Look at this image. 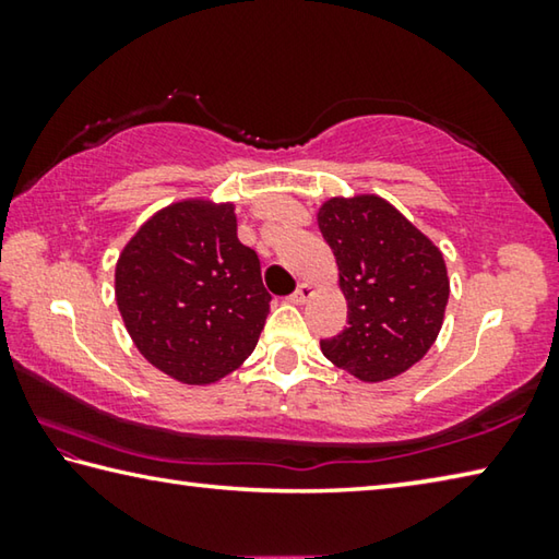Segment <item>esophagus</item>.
I'll return each mask as SVG.
<instances>
[{"mask_svg":"<svg viewBox=\"0 0 559 559\" xmlns=\"http://www.w3.org/2000/svg\"><path fill=\"white\" fill-rule=\"evenodd\" d=\"M313 293H316V288L310 286V283H300L298 290L290 296V302H296V306H302V302H306L310 296H313Z\"/></svg>","mask_w":559,"mask_h":559,"instance_id":"esophagus-1","label":"esophagus"}]
</instances>
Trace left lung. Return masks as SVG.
Here are the masks:
<instances>
[{
    "instance_id": "obj_1",
    "label": "left lung",
    "mask_w": 559,
    "mask_h": 559,
    "mask_svg": "<svg viewBox=\"0 0 559 559\" xmlns=\"http://www.w3.org/2000/svg\"><path fill=\"white\" fill-rule=\"evenodd\" d=\"M318 226L335 253L347 328L320 349L362 382H384L429 353L443 325L449 276L443 253L377 194L330 197Z\"/></svg>"
}]
</instances>
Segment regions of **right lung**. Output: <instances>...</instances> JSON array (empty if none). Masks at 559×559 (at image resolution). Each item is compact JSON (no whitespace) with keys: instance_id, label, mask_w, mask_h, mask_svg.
Instances as JSON below:
<instances>
[{"instance_id":"1","label":"right lung","mask_w":559,"mask_h":559,"mask_svg":"<svg viewBox=\"0 0 559 559\" xmlns=\"http://www.w3.org/2000/svg\"><path fill=\"white\" fill-rule=\"evenodd\" d=\"M116 302L150 365L212 384L253 353L271 296L257 251L236 236L234 204L194 197L155 212L126 243Z\"/></svg>"}]
</instances>
